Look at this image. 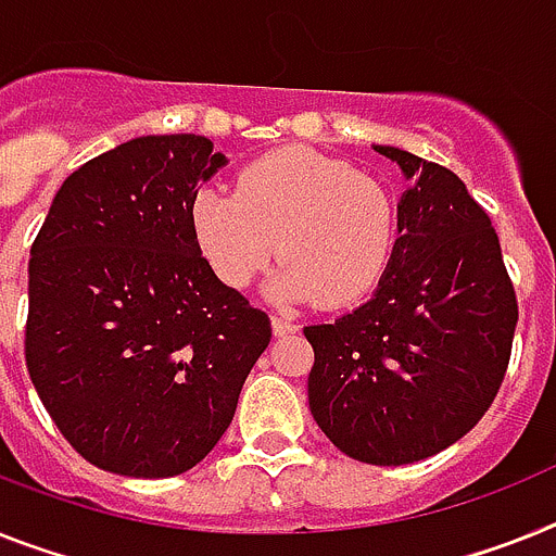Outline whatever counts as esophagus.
<instances>
[{
    "mask_svg": "<svg viewBox=\"0 0 556 556\" xmlns=\"http://www.w3.org/2000/svg\"><path fill=\"white\" fill-rule=\"evenodd\" d=\"M270 328H274V336H286V333H296L300 330V325L291 319H286V316H270Z\"/></svg>",
    "mask_w": 556,
    "mask_h": 556,
    "instance_id": "esophagus-1",
    "label": "esophagus"
}]
</instances>
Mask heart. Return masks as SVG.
<instances>
[{
	"mask_svg": "<svg viewBox=\"0 0 556 556\" xmlns=\"http://www.w3.org/2000/svg\"><path fill=\"white\" fill-rule=\"evenodd\" d=\"M191 235L223 286L245 288L279 251L274 296L350 307L393 263L399 206L379 177L291 147L245 163L231 191H198Z\"/></svg>",
	"mask_w": 556,
	"mask_h": 556,
	"instance_id": "b5f03b06",
	"label": "heart"
}]
</instances>
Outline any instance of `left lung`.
<instances>
[{
  "mask_svg": "<svg viewBox=\"0 0 556 556\" xmlns=\"http://www.w3.org/2000/svg\"><path fill=\"white\" fill-rule=\"evenodd\" d=\"M413 180L379 291L333 325H307V401L344 455L415 464L464 438L506 379L517 293L486 208L446 166L376 147Z\"/></svg>",
  "mask_w": 556,
  "mask_h": 556,
  "instance_id": "8db88e82",
  "label": "left lung"
}]
</instances>
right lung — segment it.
Instances as JSON below:
<instances>
[{"label":"right lung","mask_w":556,"mask_h":556,"mask_svg":"<svg viewBox=\"0 0 556 556\" xmlns=\"http://www.w3.org/2000/svg\"><path fill=\"white\" fill-rule=\"evenodd\" d=\"M223 163L203 135L121 143L64 180L33 240L27 372L98 469L200 464L268 348V314L214 277L191 235L198 184Z\"/></svg>","instance_id":"right-lung-1"}]
</instances>
